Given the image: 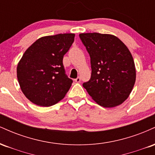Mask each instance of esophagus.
<instances>
[{"mask_svg": "<svg viewBox=\"0 0 155 155\" xmlns=\"http://www.w3.org/2000/svg\"><path fill=\"white\" fill-rule=\"evenodd\" d=\"M74 81H75L76 82H80V81H81V78L79 76V77H77L76 79H74Z\"/></svg>", "mask_w": 155, "mask_h": 155, "instance_id": "34e87169", "label": "esophagus"}]
</instances>
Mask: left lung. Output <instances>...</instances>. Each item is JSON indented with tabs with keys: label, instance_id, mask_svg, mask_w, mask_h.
<instances>
[{
	"label": "left lung",
	"instance_id": "obj_1",
	"mask_svg": "<svg viewBox=\"0 0 155 155\" xmlns=\"http://www.w3.org/2000/svg\"><path fill=\"white\" fill-rule=\"evenodd\" d=\"M90 57V79L83 83L92 98L101 106L114 107L128 97L136 81L130 51L117 37L98 33L79 34Z\"/></svg>",
	"mask_w": 155,
	"mask_h": 155
}]
</instances>
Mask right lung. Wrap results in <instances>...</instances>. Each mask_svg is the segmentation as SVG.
<instances>
[{
    "mask_svg": "<svg viewBox=\"0 0 155 155\" xmlns=\"http://www.w3.org/2000/svg\"><path fill=\"white\" fill-rule=\"evenodd\" d=\"M74 33L42 37L25 51L18 63L17 79L32 103L48 107L65 97L73 80L65 74L63 60L74 41Z\"/></svg>",
    "mask_w": 155,
    "mask_h": 155,
    "instance_id": "right-lung-1",
    "label": "right lung"
}]
</instances>
